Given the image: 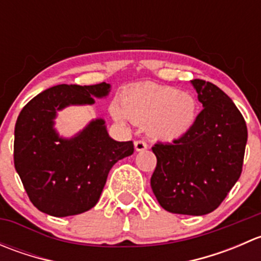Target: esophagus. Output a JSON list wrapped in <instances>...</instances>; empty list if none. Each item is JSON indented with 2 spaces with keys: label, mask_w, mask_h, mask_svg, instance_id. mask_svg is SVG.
<instances>
[{
  "label": "esophagus",
  "mask_w": 261,
  "mask_h": 261,
  "mask_svg": "<svg viewBox=\"0 0 261 261\" xmlns=\"http://www.w3.org/2000/svg\"><path fill=\"white\" fill-rule=\"evenodd\" d=\"M134 146H135V150L136 151H144V150L147 149V145L145 141H141V140H138L134 143Z\"/></svg>",
  "instance_id": "obj_1"
}]
</instances>
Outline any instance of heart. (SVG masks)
<instances>
[{"label": "heart", "mask_w": 261, "mask_h": 261, "mask_svg": "<svg viewBox=\"0 0 261 261\" xmlns=\"http://www.w3.org/2000/svg\"><path fill=\"white\" fill-rule=\"evenodd\" d=\"M121 105L111 107V115L121 125H147L150 135L162 143H175L193 128L198 116L196 98L177 88L143 84L125 89Z\"/></svg>", "instance_id": "1"}]
</instances>
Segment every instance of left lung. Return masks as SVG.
Segmentation results:
<instances>
[{
    "instance_id": "8db88e82",
    "label": "left lung",
    "mask_w": 261,
    "mask_h": 261,
    "mask_svg": "<svg viewBox=\"0 0 261 261\" xmlns=\"http://www.w3.org/2000/svg\"><path fill=\"white\" fill-rule=\"evenodd\" d=\"M203 110L174 144H156L150 179L160 206L178 215L203 216L226 198L243 170L247 128L232 99L215 84L191 81Z\"/></svg>"
}]
</instances>
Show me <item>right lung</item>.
Returning <instances> with one entry per match:
<instances>
[{"label":"right lung","instance_id":"1","mask_svg":"<svg viewBox=\"0 0 261 261\" xmlns=\"http://www.w3.org/2000/svg\"><path fill=\"white\" fill-rule=\"evenodd\" d=\"M111 84H59L34 97L15 125L14 160L29 198L39 211L54 217L80 215L94 207L110 170L134 152L133 141L109 135L102 117L65 138L55 128L58 112L91 106L107 98Z\"/></svg>","mask_w":261,"mask_h":261}]
</instances>
